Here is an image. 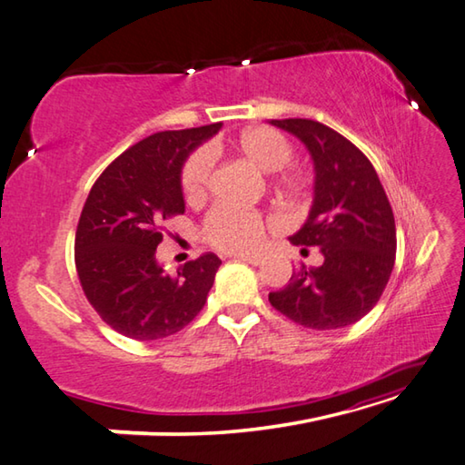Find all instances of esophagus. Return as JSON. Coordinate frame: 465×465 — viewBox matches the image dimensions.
Returning <instances> with one entry per match:
<instances>
[{"label":"esophagus","mask_w":465,"mask_h":465,"mask_svg":"<svg viewBox=\"0 0 465 465\" xmlns=\"http://www.w3.org/2000/svg\"><path fill=\"white\" fill-rule=\"evenodd\" d=\"M238 260L248 262V263H252V266H260L262 263V256H243V253H240Z\"/></svg>","instance_id":"1"}]
</instances>
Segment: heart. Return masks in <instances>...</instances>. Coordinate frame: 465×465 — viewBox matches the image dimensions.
<instances>
[{
	"instance_id": "1",
	"label": "heart",
	"mask_w": 465,
	"mask_h": 465,
	"mask_svg": "<svg viewBox=\"0 0 465 465\" xmlns=\"http://www.w3.org/2000/svg\"><path fill=\"white\" fill-rule=\"evenodd\" d=\"M227 147L258 171L276 173V185L282 193L290 197L304 195L308 179L302 171L286 167L294 157V144L280 131L270 126H250L227 141ZM212 171L213 159L209 151L197 149L189 154L181 167V193L185 202L197 203L207 195ZM266 227L268 220L256 212L232 205H215L205 215L202 233L203 240L217 250L245 253L258 248Z\"/></svg>"
}]
</instances>
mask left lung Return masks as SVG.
Masks as SVG:
<instances>
[{
    "label": "left lung",
    "mask_w": 465,
    "mask_h": 465,
    "mask_svg": "<svg viewBox=\"0 0 465 465\" xmlns=\"http://www.w3.org/2000/svg\"><path fill=\"white\" fill-rule=\"evenodd\" d=\"M270 123L298 136L314 161L311 213L290 242L302 252L316 245L324 258L292 272L270 304L306 329H344L372 311L393 272V209L375 167L341 133L311 118Z\"/></svg>",
    "instance_id": "8db88e82"
}]
</instances>
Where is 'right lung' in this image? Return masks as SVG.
Listing matches in <instances>:
<instances>
[{"instance_id": "right-lung-1", "label": "right lung", "mask_w": 465, "mask_h": 465, "mask_svg": "<svg viewBox=\"0 0 465 465\" xmlns=\"http://www.w3.org/2000/svg\"><path fill=\"white\" fill-rule=\"evenodd\" d=\"M222 123L163 131L108 165L82 207L74 260L82 290L103 321L129 339L179 332L202 311L222 260L207 252L167 274L154 258L163 223L185 213L181 167Z\"/></svg>"}]
</instances>
